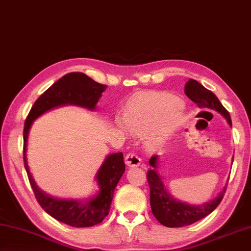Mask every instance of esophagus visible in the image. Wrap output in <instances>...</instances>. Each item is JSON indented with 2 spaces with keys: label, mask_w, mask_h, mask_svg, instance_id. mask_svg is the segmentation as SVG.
Here are the masks:
<instances>
[{
  "label": "esophagus",
  "mask_w": 251,
  "mask_h": 251,
  "mask_svg": "<svg viewBox=\"0 0 251 251\" xmlns=\"http://www.w3.org/2000/svg\"><path fill=\"white\" fill-rule=\"evenodd\" d=\"M125 163L128 166H138L141 163V159L134 152H129L125 155Z\"/></svg>",
  "instance_id": "esophagus-1"
}]
</instances>
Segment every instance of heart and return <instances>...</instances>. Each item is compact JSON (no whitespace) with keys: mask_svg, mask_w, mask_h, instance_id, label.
I'll return each instance as SVG.
<instances>
[{"mask_svg":"<svg viewBox=\"0 0 251 251\" xmlns=\"http://www.w3.org/2000/svg\"><path fill=\"white\" fill-rule=\"evenodd\" d=\"M184 110L173 96L162 92L142 93L126 107L119 125L132 134H145L149 148L161 147L183 125Z\"/></svg>","mask_w":251,"mask_h":251,"instance_id":"1","label":"heart"}]
</instances>
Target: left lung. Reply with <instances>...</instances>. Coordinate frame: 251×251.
<instances>
[{
	"label": "left lung",
	"instance_id": "8db88e82",
	"mask_svg": "<svg viewBox=\"0 0 251 251\" xmlns=\"http://www.w3.org/2000/svg\"><path fill=\"white\" fill-rule=\"evenodd\" d=\"M185 93L189 99L202 109H212L218 111L226 119L232 126L229 113L219 101L212 91L208 90L201 83L195 79H189L186 82ZM158 156L153 155L149 160L152 169L147 173V179L150 187V204L152 213L159 222L168 227H183L203 219L218 207L222 201L227 184L222 191L210 202L201 205H190L171 197V195L164 188L163 181L156 172Z\"/></svg>",
	"mask_w": 251,
	"mask_h": 251
}]
</instances>
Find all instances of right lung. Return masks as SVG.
<instances>
[{"instance_id":"1","label":"right lung","mask_w":251,"mask_h":251,"mask_svg":"<svg viewBox=\"0 0 251 251\" xmlns=\"http://www.w3.org/2000/svg\"><path fill=\"white\" fill-rule=\"evenodd\" d=\"M106 87V85L92 80L83 73L66 74L38 98L25 122L24 164L36 199L41 208L52 218L74 227L93 226L101 223L103 219L109 214L113 194H114L117 183L125 172L123 153L119 152V153L107 155L105 161L103 162L97 174L100 191L95 198L89 201L55 199L42 193L37 187L29 172L26 159L28 132L32 122L44 112L53 107L75 104L95 110L96 104Z\"/></svg>"}]
</instances>
